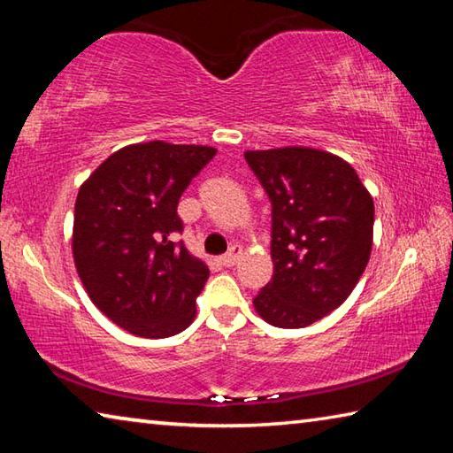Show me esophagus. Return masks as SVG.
<instances>
[{"label": "esophagus", "mask_w": 453, "mask_h": 453, "mask_svg": "<svg viewBox=\"0 0 453 453\" xmlns=\"http://www.w3.org/2000/svg\"><path fill=\"white\" fill-rule=\"evenodd\" d=\"M240 257H242V248H240V245H234V248L229 250L227 254H224V256L219 257V262L224 264L226 267H232V265L237 264V259H240Z\"/></svg>", "instance_id": "1"}]
</instances>
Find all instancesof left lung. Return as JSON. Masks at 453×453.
Segmentation results:
<instances>
[{
    "label": "left lung",
    "mask_w": 453,
    "mask_h": 453,
    "mask_svg": "<svg viewBox=\"0 0 453 453\" xmlns=\"http://www.w3.org/2000/svg\"><path fill=\"white\" fill-rule=\"evenodd\" d=\"M272 202L273 275L254 308L275 327H305L348 300L372 254L373 199L354 167L313 148L245 151Z\"/></svg>",
    "instance_id": "left-lung-1"
}]
</instances>
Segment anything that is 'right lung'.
Returning <instances> with one entry per match:
<instances>
[{"instance_id": "add662e5", "label": "right lung", "mask_w": 453, "mask_h": 453, "mask_svg": "<svg viewBox=\"0 0 453 453\" xmlns=\"http://www.w3.org/2000/svg\"><path fill=\"white\" fill-rule=\"evenodd\" d=\"M218 150L165 142L111 153L80 188L73 259L89 300L129 334L159 340L186 329L210 270L175 235L180 197Z\"/></svg>"}]
</instances>
